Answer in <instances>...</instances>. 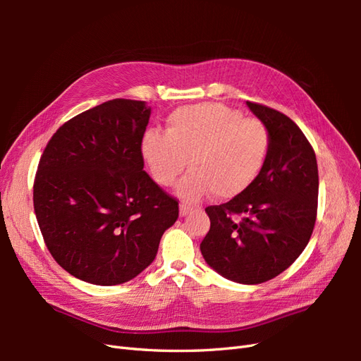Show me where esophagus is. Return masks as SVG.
<instances>
[{
  "label": "esophagus",
  "instance_id": "34e87169",
  "mask_svg": "<svg viewBox=\"0 0 361 361\" xmlns=\"http://www.w3.org/2000/svg\"><path fill=\"white\" fill-rule=\"evenodd\" d=\"M179 211H180V215L185 216V215H188L192 211V206L188 204V203H180L179 204Z\"/></svg>",
  "mask_w": 361,
  "mask_h": 361
}]
</instances>
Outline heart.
Wrapping results in <instances>:
<instances>
[{
  "mask_svg": "<svg viewBox=\"0 0 361 361\" xmlns=\"http://www.w3.org/2000/svg\"><path fill=\"white\" fill-rule=\"evenodd\" d=\"M271 149L268 126L223 104L178 108L167 134L150 130L141 152L154 179L170 187L187 167L178 187L180 197L197 200L207 192L232 199L247 191L264 170Z\"/></svg>",
  "mask_w": 361,
  "mask_h": 361,
  "instance_id": "b5f03b06",
  "label": "heart"
}]
</instances>
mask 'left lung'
Returning a JSON list of instances; mask_svg holds the SVG:
<instances>
[{
  "mask_svg": "<svg viewBox=\"0 0 361 361\" xmlns=\"http://www.w3.org/2000/svg\"><path fill=\"white\" fill-rule=\"evenodd\" d=\"M247 105L269 129V155L247 191L206 207L211 227L200 250L226 279L257 285L281 274L309 244L319 178L314 150L298 125L274 108Z\"/></svg>",
  "mask_w": 361,
  "mask_h": 361,
  "instance_id": "8db88e82",
  "label": "left lung"
}]
</instances>
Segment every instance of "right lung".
Returning a JSON list of instances; mask_svg holds the SVG:
<instances>
[{
  "label": "right lung",
  "mask_w": 361,
  "mask_h": 361,
  "mask_svg": "<svg viewBox=\"0 0 361 361\" xmlns=\"http://www.w3.org/2000/svg\"><path fill=\"white\" fill-rule=\"evenodd\" d=\"M150 108L113 99L63 123L40 157L32 203L51 256L73 277L113 286L154 262L179 202L143 170Z\"/></svg>",
  "instance_id": "obj_1"
}]
</instances>
